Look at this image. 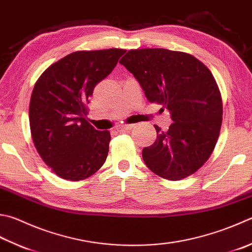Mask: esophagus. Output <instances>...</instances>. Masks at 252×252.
I'll list each match as a JSON object with an SVG mask.
<instances>
[{
	"mask_svg": "<svg viewBox=\"0 0 252 252\" xmlns=\"http://www.w3.org/2000/svg\"><path fill=\"white\" fill-rule=\"evenodd\" d=\"M135 125L134 124H127V125H123L122 126V129L123 130H130L132 127H134Z\"/></svg>",
	"mask_w": 252,
	"mask_h": 252,
	"instance_id": "34e87169",
	"label": "esophagus"
}]
</instances>
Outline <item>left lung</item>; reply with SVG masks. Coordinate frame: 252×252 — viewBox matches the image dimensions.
I'll return each instance as SVG.
<instances>
[{
	"label": "left lung",
	"mask_w": 252,
	"mask_h": 252,
	"mask_svg": "<svg viewBox=\"0 0 252 252\" xmlns=\"http://www.w3.org/2000/svg\"><path fill=\"white\" fill-rule=\"evenodd\" d=\"M120 63L173 122L167 131L155 125L156 141L142 149L147 167L170 181L196 172L214 150L222 121L220 92L211 71L192 55L163 48L129 50Z\"/></svg>",
	"instance_id": "8db88e82"
}]
</instances>
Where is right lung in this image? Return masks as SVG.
<instances>
[{
  "label": "right lung",
  "mask_w": 252,
  "mask_h": 252,
  "mask_svg": "<svg viewBox=\"0 0 252 252\" xmlns=\"http://www.w3.org/2000/svg\"><path fill=\"white\" fill-rule=\"evenodd\" d=\"M124 49L75 51L47 68L30 103L32 138L44 162L69 181L91 177L105 162L111 134L87 121L95 85L116 67Z\"/></svg>",
  "instance_id": "1"
}]
</instances>
